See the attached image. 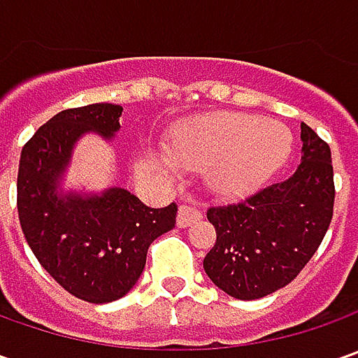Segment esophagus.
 Segmentation results:
<instances>
[{
	"label": "esophagus",
	"mask_w": 358,
	"mask_h": 358,
	"mask_svg": "<svg viewBox=\"0 0 358 358\" xmlns=\"http://www.w3.org/2000/svg\"><path fill=\"white\" fill-rule=\"evenodd\" d=\"M201 219V213L197 209H193L191 205H181L177 211V227H189L193 223H197Z\"/></svg>",
	"instance_id": "obj_1"
}]
</instances>
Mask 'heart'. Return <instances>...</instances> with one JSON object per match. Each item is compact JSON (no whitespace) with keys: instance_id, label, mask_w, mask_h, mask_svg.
<instances>
[{"instance_id":"b5f03b06","label":"heart","mask_w":358,"mask_h":358,"mask_svg":"<svg viewBox=\"0 0 358 358\" xmlns=\"http://www.w3.org/2000/svg\"><path fill=\"white\" fill-rule=\"evenodd\" d=\"M293 135L281 123L241 113H207L185 121L173 137L171 155L153 151L161 171L207 169V181L219 193H241L261 185L285 165Z\"/></svg>"}]
</instances>
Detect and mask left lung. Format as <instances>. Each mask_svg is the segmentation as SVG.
Returning a JSON list of instances; mask_svg holds the SVG:
<instances>
[{
  "label": "left lung",
  "instance_id": "left-lung-1",
  "mask_svg": "<svg viewBox=\"0 0 358 358\" xmlns=\"http://www.w3.org/2000/svg\"><path fill=\"white\" fill-rule=\"evenodd\" d=\"M301 163L289 177L239 203L211 207L217 231L203 259L207 277L227 295L253 301L282 289L319 249L333 219L331 149L301 123Z\"/></svg>",
  "mask_w": 358,
  "mask_h": 358
}]
</instances>
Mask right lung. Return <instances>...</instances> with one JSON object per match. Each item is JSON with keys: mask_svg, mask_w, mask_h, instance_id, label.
<instances>
[{"mask_svg": "<svg viewBox=\"0 0 358 358\" xmlns=\"http://www.w3.org/2000/svg\"><path fill=\"white\" fill-rule=\"evenodd\" d=\"M121 105L91 103L53 115L21 149L17 213L27 245L77 299L103 305L139 281L147 249L175 227L177 205L151 209L123 187L87 191L67 175L85 135L115 141Z\"/></svg>", "mask_w": 358, "mask_h": 358, "instance_id": "obj_1", "label": "right lung"}]
</instances>
